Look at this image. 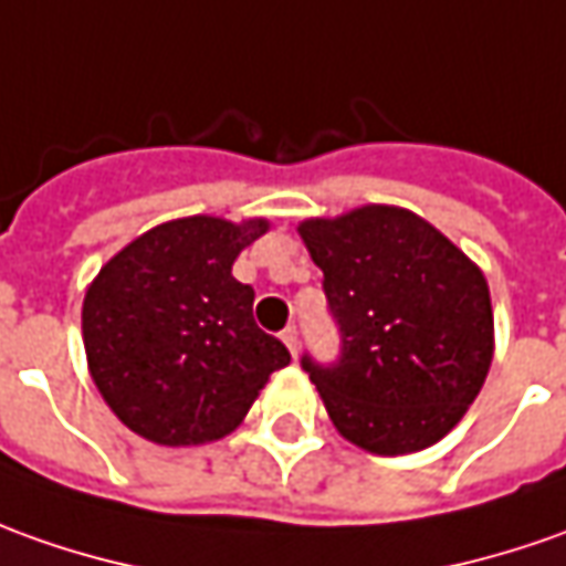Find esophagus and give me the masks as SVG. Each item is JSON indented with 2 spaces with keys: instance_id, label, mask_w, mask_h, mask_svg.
<instances>
[{
  "instance_id": "1",
  "label": "esophagus",
  "mask_w": 566,
  "mask_h": 566,
  "mask_svg": "<svg viewBox=\"0 0 566 566\" xmlns=\"http://www.w3.org/2000/svg\"><path fill=\"white\" fill-rule=\"evenodd\" d=\"M282 340H284V347L291 349V356H297V349H300L297 328H284V332H282Z\"/></svg>"
}]
</instances>
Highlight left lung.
Returning <instances> with one entry per match:
<instances>
[{
  "label": "left lung",
  "mask_w": 566,
  "mask_h": 566,
  "mask_svg": "<svg viewBox=\"0 0 566 566\" xmlns=\"http://www.w3.org/2000/svg\"><path fill=\"white\" fill-rule=\"evenodd\" d=\"M340 332L337 363L303 356L334 428L375 455L443 440L493 363L483 272L402 207L368 203L300 222Z\"/></svg>",
  "instance_id": "obj_1"
}]
</instances>
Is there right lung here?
Instances as JSON below:
<instances>
[{
    "mask_svg": "<svg viewBox=\"0 0 566 566\" xmlns=\"http://www.w3.org/2000/svg\"><path fill=\"white\" fill-rule=\"evenodd\" d=\"M266 219L186 217L111 256L83 300V344L98 394L138 437L210 443L234 430L291 363L253 322V287L232 275Z\"/></svg>",
    "mask_w": 566,
    "mask_h": 566,
    "instance_id": "1",
    "label": "right lung"
}]
</instances>
